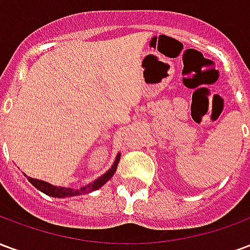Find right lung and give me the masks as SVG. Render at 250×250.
<instances>
[{"mask_svg":"<svg viewBox=\"0 0 250 250\" xmlns=\"http://www.w3.org/2000/svg\"><path fill=\"white\" fill-rule=\"evenodd\" d=\"M120 159V152L116 155L115 158V162L114 165L111 166L108 171H105V173L102 175V177H99L98 179H95L93 182L91 184H88L87 186H83L82 188H62V186H53V185L48 184V182H44V181H40V179H35V178H30V177H26L28 181H29L30 184L33 185L36 188H39L40 191H42L46 195H51V197H55V198H65V197H76V195H82V194H88V193H92L95 190H98L103 186L105 182H108L109 179L112 178V175L116 171V168H118V163H119Z\"/></svg>","mask_w":250,"mask_h":250,"instance_id":"add662e5","label":"right lung"}]
</instances>
